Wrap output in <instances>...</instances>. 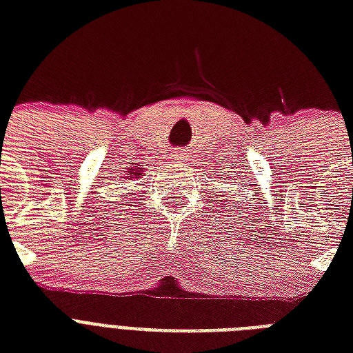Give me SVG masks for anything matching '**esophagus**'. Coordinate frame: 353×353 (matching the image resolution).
I'll list each match as a JSON object with an SVG mask.
<instances>
[{
    "label": "esophagus",
    "mask_w": 353,
    "mask_h": 353,
    "mask_svg": "<svg viewBox=\"0 0 353 353\" xmlns=\"http://www.w3.org/2000/svg\"><path fill=\"white\" fill-rule=\"evenodd\" d=\"M185 157H187V155L183 154V152H179V150L172 152V159H174V161H185Z\"/></svg>",
    "instance_id": "esophagus-1"
}]
</instances>
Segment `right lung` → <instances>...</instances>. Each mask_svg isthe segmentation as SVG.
Here are the masks:
<instances>
[{"label": "right lung", "instance_id": "obj_1", "mask_svg": "<svg viewBox=\"0 0 353 353\" xmlns=\"http://www.w3.org/2000/svg\"><path fill=\"white\" fill-rule=\"evenodd\" d=\"M141 172H143V170H133V168H132V170H130V172H128V174H126L128 179H132V177H141V176H143Z\"/></svg>", "mask_w": 353, "mask_h": 353}]
</instances>
